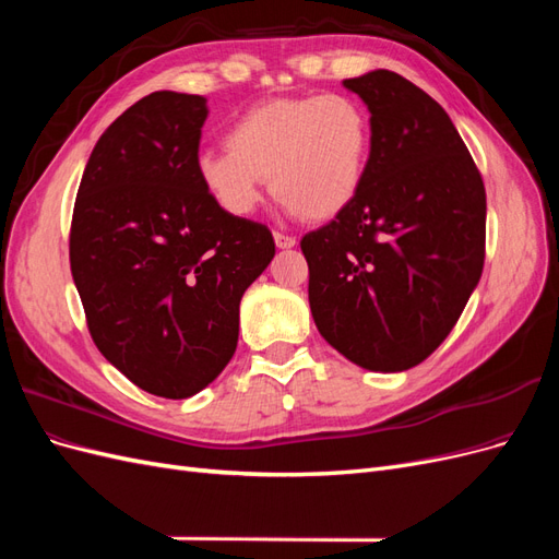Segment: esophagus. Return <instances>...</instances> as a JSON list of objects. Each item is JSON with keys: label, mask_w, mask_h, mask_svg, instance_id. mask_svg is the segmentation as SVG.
<instances>
[{"label": "esophagus", "mask_w": 559, "mask_h": 559, "mask_svg": "<svg viewBox=\"0 0 559 559\" xmlns=\"http://www.w3.org/2000/svg\"><path fill=\"white\" fill-rule=\"evenodd\" d=\"M275 245H277V249H292V247H296V238H292V235H284V233H275Z\"/></svg>", "instance_id": "esophagus-1"}]
</instances>
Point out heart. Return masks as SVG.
Masks as SVG:
<instances>
[{"instance_id":"1","label":"heart","mask_w":559,"mask_h":559,"mask_svg":"<svg viewBox=\"0 0 559 559\" xmlns=\"http://www.w3.org/2000/svg\"><path fill=\"white\" fill-rule=\"evenodd\" d=\"M226 146L195 158L198 181L224 212L251 214L270 179V191L292 214L326 222L361 191L370 123L347 95L282 97L235 118Z\"/></svg>"}]
</instances>
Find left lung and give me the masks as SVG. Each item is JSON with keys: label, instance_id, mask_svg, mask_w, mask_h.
Returning a JSON list of instances; mask_svg holds the SVG:
<instances>
[{"label": "left lung", "instance_id": "8db88e82", "mask_svg": "<svg viewBox=\"0 0 559 559\" xmlns=\"http://www.w3.org/2000/svg\"><path fill=\"white\" fill-rule=\"evenodd\" d=\"M343 86L370 111L361 191L300 240L324 341L366 370L401 373L441 345L485 261V186L445 109L396 72Z\"/></svg>", "mask_w": 559, "mask_h": 559}]
</instances>
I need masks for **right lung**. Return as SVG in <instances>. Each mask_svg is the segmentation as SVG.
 Here are the masks:
<instances>
[{
    "mask_svg": "<svg viewBox=\"0 0 559 559\" xmlns=\"http://www.w3.org/2000/svg\"><path fill=\"white\" fill-rule=\"evenodd\" d=\"M202 95L126 109L83 170L70 263L97 349L144 392L189 399L233 359L240 300L275 257L263 224L224 212L195 158Z\"/></svg>",
    "mask_w": 559,
    "mask_h": 559,
    "instance_id": "add662e5",
    "label": "right lung"
}]
</instances>
